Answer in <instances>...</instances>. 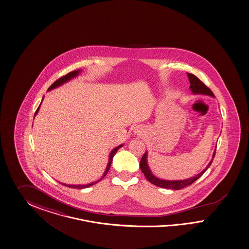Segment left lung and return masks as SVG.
<instances>
[{
  "label": "left lung",
  "instance_id": "8db88e82",
  "mask_svg": "<svg viewBox=\"0 0 249 249\" xmlns=\"http://www.w3.org/2000/svg\"><path fill=\"white\" fill-rule=\"evenodd\" d=\"M187 75H188L190 84H191L190 89L192 90V92L195 95H198L199 94V95H206V96L214 97V95L212 92L211 89L209 88H207L197 76L193 75V74H190V73H187ZM147 155H148V153L146 151L144 153L142 158L141 160V162H140L141 170H142V172L145 175L146 179L150 181V182H151L152 184L159 186V187H161V188L180 190V189L184 188L186 186L191 185L192 183H194L198 178H200L204 174V172L210 167L212 162H213V160L214 155H215V151H213V159H212L211 161L208 163V165L205 167V169H204L203 172H201L200 174H197V175L192 177V178H189V179H186V180H179V181H167V180L159 179L158 177H156L155 175L151 174V170H150L149 165H148V161H147Z\"/></svg>",
  "mask_w": 249,
  "mask_h": 249
}]
</instances>
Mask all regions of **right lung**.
<instances>
[{
    "label": "right lung",
    "instance_id": "right-lung-1",
    "mask_svg": "<svg viewBox=\"0 0 249 249\" xmlns=\"http://www.w3.org/2000/svg\"><path fill=\"white\" fill-rule=\"evenodd\" d=\"M81 72V70L80 69H78V70H75V71H72V72H70V73H68V75H64V76H62L60 78H58L55 82H53L50 87H49V89H48V90H51V89H55V88H57V87H59L61 85H63L64 83H66V82H68L69 81L71 78H73V77H75L76 75H78L79 73ZM41 105V104H40ZM39 107H40V106H39ZM39 107L37 108V110L36 111V113H35V116L37 114L38 110H39ZM123 146V144H121L120 146H118V147H116V148H114L112 151L110 152V154H109V158H108V162H107V168H106L105 173L103 174V176L98 180V181H94V182H91L89 184H84V185H81V184H79V185H72V184H66V183H62L63 185H65V186H67V187H69V188H75V189H84V188H88V187H89V186H92V185H94L95 183H97L98 181H101L104 177L106 176V174H107V172H108V170H109V168H110V165H111V162H112V159H113L114 155H115V153L118 151L119 149H121V147Z\"/></svg>",
    "mask_w": 249,
    "mask_h": 249
}]
</instances>
